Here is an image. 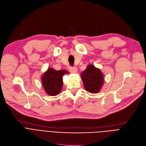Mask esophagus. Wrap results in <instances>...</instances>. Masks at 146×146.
<instances>
[{"label":"esophagus","instance_id":"34e87169","mask_svg":"<svg viewBox=\"0 0 146 146\" xmlns=\"http://www.w3.org/2000/svg\"><path fill=\"white\" fill-rule=\"evenodd\" d=\"M69 71L71 73H76L77 72V69L75 67H71L69 68Z\"/></svg>","mask_w":146,"mask_h":146}]
</instances>
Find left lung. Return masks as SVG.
Listing matches in <instances>:
<instances>
[{
    "label": "left lung",
    "instance_id": "obj_1",
    "mask_svg": "<svg viewBox=\"0 0 146 146\" xmlns=\"http://www.w3.org/2000/svg\"><path fill=\"white\" fill-rule=\"evenodd\" d=\"M85 89L91 93H98L103 84V74L99 68L93 65L87 66L85 71L81 74Z\"/></svg>",
    "mask_w": 146,
    "mask_h": 146
}]
</instances>
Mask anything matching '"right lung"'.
Wrapping results in <instances>:
<instances>
[{"instance_id": "obj_1", "label": "right lung", "mask_w": 146, "mask_h": 146, "mask_svg": "<svg viewBox=\"0 0 146 146\" xmlns=\"http://www.w3.org/2000/svg\"><path fill=\"white\" fill-rule=\"evenodd\" d=\"M65 74H68L66 70L56 71L51 68H48L41 78L43 87L47 94L54 96L60 93L63 86L62 77Z\"/></svg>"}]
</instances>
